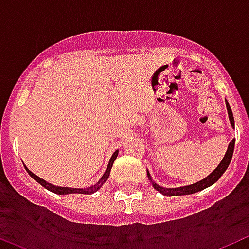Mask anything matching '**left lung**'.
I'll list each match as a JSON object with an SVG mask.
<instances>
[{"instance_id": "8db88e82", "label": "left lung", "mask_w": 249, "mask_h": 249, "mask_svg": "<svg viewBox=\"0 0 249 249\" xmlns=\"http://www.w3.org/2000/svg\"><path fill=\"white\" fill-rule=\"evenodd\" d=\"M226 107H227V112H228V118H230V122H231V126L234 128V118H233V113H232V109H231V106L228 103V101L226 100ZM233 151H234V140H232L228 144V148L227 152H226V155L224 157L222 158L221 163L217 166V168L213 171L211 175L207 176L206 178L201 179L199 182H196V183L190 184V186H183V187H176V188H166V187H162L160 184L156 183L153 179H152L151 175L149 172L147 171V176H148V179L149 182L152 183V186L155 187V190H157L158 192L162 193L163 196H167V197H172V196H184V195H192V193L196 192H199V191H203L204 188L207 187L212 186L214 184L215 182L218 181L221 176L226 172V169L228 168L231 163V160H232V156H233Z\"/></svg>"}]
</instances>
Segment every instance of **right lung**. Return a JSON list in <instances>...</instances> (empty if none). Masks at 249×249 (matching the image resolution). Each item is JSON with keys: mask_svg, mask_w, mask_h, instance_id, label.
Returning a JSON list of instances; mask_svg holds the SVG:
<instances>
[{"mask_svg": "<svg viewBox=\"0 0 249 249\" xmlns=\"http://www.w3.org/2000/svg\"><path fill=\"white\" fill-rule=\"evenodd\" d=\"M117 156H118V151H116L113 155H112L111 160H109L108 164H107V168H106V171H105V173H103L102 177L100 178V181L96 182V184H92V186H89V187H86V188H72V187L54 186V184L48 183L47 181H45V179L39 178L38 176H36L35 173L31 172L30 169H28L26 166H25V168H26V171L28 172V175L34 178L35 181H37L39 184H41V186L45 187L46 190L56 193V195H71V193H80V195H92V193L97 192L101 187L103 186V183H105V182L108 179L109 173H111V168H112V166H113V162H114V160L117 158Z\"/></svg>", "mask_w": 249, "mask_h": 249, "instance_id": "obj_1", "label": "right lung"}]
</instances>
